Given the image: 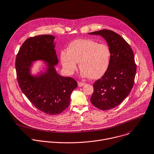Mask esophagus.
Here are the masks:
<instances>
[{"instance_id":"obj_1","label":"esophagus","mask_w":154,"mask_h":154,"mask_svg":"<svg viewBox=\"0 0 154 154\" xmlns=\"http://www.w3.org/2000/svg\"><path fill=\"white\" fill-rule=\"evenodd\" d=\"M85 85V83H83V82H79V83H78V86H79V87H82V86H84Z\"/></svg>"}]
</instances>
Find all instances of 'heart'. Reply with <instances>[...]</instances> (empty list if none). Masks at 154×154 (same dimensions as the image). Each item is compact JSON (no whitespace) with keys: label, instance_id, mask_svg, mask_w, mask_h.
Segmentation results:
<instances>
[{"label":"heart","instance_id":"b5f03b06","mask_svg":"<svg viewBox=\"0 0 154 154\" xmlns=\"http://www.w3.org/2000/svg\"><path fill=\"white\" fill-rule=\"evenodd\" d=\"M111 56V50L106 44L92 39H77L69 45L68 51H61L60 58L67 74H72L79 63L82 77L97 79L107 71Z\"/></svg>","mask_w":154,"mask_h":154}]
</instances>
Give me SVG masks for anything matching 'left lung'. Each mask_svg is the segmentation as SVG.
I'll list each match as a JSON object with an SVG mask.
<instances>
[{
  "mask_svg": "<svg viewBox=\"0 0 154 154\" xmlns=\"http://www.w3.org/2000/svg\"><path fill=\"white\" fill-rule=\"evenodd\" d=\"M101 35L111 50L109 66L106 73L94 83L92 104L101 110H109L118 105L128 96L134 83L136 65L134 53L126 41L109 29L89 32Z\"/></svg>",
  "mask_w": 154,
  "mask_h": 154,
  "instance_id": "left-lung-1",
  "label": "left lung"
}]
</instances>
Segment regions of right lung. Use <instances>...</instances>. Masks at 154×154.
I'll use <instances>...</instances> for the list:
<instances>
[{
    "instance_id": "right-lung-1",
    "label": "right lung",
    "mask_w": 154,
    "mask_h": 154,
    "mask_svg": "<svg viewBox=\"0 0 154 154\" xmlns=\"http://www.w3.org/2000/svg\"><path fill=\"white\" fill-rule=\"evenodd\" d=\"M55 37L39 35L26 39L21 46L16 60L19 85L28 99L38 109L49 115H57L69 105L71 94L77 87L71 77L60 75L56 71L59 60L55 50ZM45 62L43 71L31 74L33 62Z\"/></svg>"
}]
</instances>
